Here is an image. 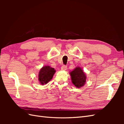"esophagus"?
I'll return each instance as SVG.
<instances>
[{"instance_id":"esophagus-1","label":"esophagus","mask_w":124,"mask_h":124,"mask_svg":"<svg viewBox=\"0 0 124 124\" xmlns=\"http://www.w3.org/2000/svg\"><path fill=\"white\" fill-rule=\"evenodd\" d=\"M67 66L66 65H63L61 67V70H63V71H65L67 70Z\"/></svg>"}]
</instances>
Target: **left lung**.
<instances>
[{"instance_id":"8db88e82","label":"left lung","mask_w":124,"mask_h":124,"mask_svg":"<svg viewBox=\"0 0 124 124\" xmlns=\"http://www.w3.org/2000/svg\"><path fill=\"white\" fill-rule=\"evenodd\" d=\"M72 83L78 88H81L86 83V76L83 70L79 67H77L70 72Z\"/></svg>"}]
</instances>
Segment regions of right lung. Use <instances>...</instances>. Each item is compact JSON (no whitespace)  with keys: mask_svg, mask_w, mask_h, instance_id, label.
Returning a JSON list of instances; mask_svg holds the SVG:
<instances>
[{"mask_svg":"<svg viewBox=\"0 0 124 124\" xmlns=\"http://www.w3.org/2000/svg\"><path fill=\"white\" fill-rule=\"evenodd\" d=\"M55 70L49 66H43L39 72L38 80L41 85L47 84L54 76Z\"/></svg>","mask_w":124,"mask_h":124,"instance_id":"1","label":"right lung"}]
</instances>
